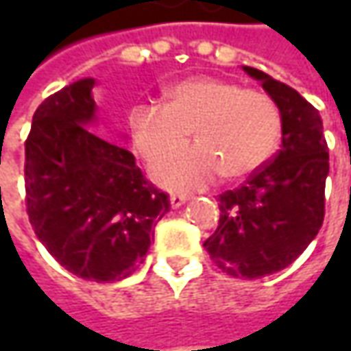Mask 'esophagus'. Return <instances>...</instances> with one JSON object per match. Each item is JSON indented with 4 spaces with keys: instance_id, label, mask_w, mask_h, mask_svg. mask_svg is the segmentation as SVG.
Masks as SVG:
<instances>
[{
    "instance_id": "esophagus-1",
    "label": "esophagus",
    "mask_w": 351,
    "mask_h": 351,
    "mask_svg": "<svg viewBox=\"0 0 351 351\" xmlns=\"http://www.w3.org/2000/svg\"><path fill=\"white\" fill-rule=\"evenodd\" d=\"M185 201H187V197L180 195V193H173V195L169 197V205H171V209H180L182 205H185Z\"/></svg>"
}]
</instances>
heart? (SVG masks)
<instances>
[{"mask_svg": "<svg viewBox=\"0 0 351 351\" xmlns=\"http://www.w3.org/2000/svg\"><path fill=\"white\" fill-rule=\"evenodd\" d=\"M168 105L132 107L128 127L138 154L154 164L189 138L182 149L154 168V180L171 189H199L219 173L246 178L276 154L283 119L271 95L260 89L219 80L191 77L168 89Z\"/></svg>", "mask_w": 351, "mask_h": 351, "instance_id": "obj_1", "label": "heart"}]
</instances>
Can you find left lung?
<instances>
[{"label":"left lung","instance_id":"left-lung-1","mask_svg":"<svg viewBox=\"0 0 351 351\" xmlns=\"http://www.w3.org/2000/svg\"><path fill=\"white\" fill-rule=\"evenodd\" d=\"M244 72L279 105L281 150L240 187L219 195V226L203 246L226 276L256 279L287 267L318 234L328 146L322 119L299 91L262 70L244 66Z\"/></svg>","mask_w":351,"mask_h":351}]
</instances>
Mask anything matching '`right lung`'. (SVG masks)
I'll use <instances>...</instances> for the list:
<instances>
[{
  "instance_id": "right-lung-1",
  "label": "right lung",
  "mask_w": 351,
  "mask_h": 351,
  "mask_svg": "<svg viewBox=\"0 0 351 351\" xmlns=\"http://www.w3.org/2000/svg\"><path fill=\"white\" fill-rule=\"evenodd\" d=\"M93 77L52 93L25 142V203L50 256L88 281H121L142 262L168 193L142 176L127 148L93 134Z\"/></svg>"
}]
</instances>
